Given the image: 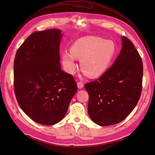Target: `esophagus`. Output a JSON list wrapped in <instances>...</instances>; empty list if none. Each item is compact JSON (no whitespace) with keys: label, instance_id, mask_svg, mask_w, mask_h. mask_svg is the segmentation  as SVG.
I'll return each instance as SVG.
<instances>
[{"label":"esophagus","instance_id":"obj_1","mask_svg":"<svg viewBox=\"0 0 155 155\" xmlns=\"http://www.w3.org/2000/svg\"><path fill=\"white\" fill-rule=\"evenodd\" d=\"M77 87H78V88H80V89H81V88L84 87V84H83V82H81V81L78 82V83H77Z\"/></svg>","mask_w":155,"mask_h":155}]
</instances>
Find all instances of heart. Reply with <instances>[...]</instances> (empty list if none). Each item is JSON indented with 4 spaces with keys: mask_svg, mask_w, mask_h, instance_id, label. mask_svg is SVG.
<instances>
[{
    "mask_svg": "<svg viewBox=\"0 0 155 155\" xmlns=\"http://www.w3.org/2000/svg\"><path fill=\"white\" fill-rule=\"evenodd\" d=\"M71 52L62 54V62L68 73L74 74L77 68L76 59H80L82 71L91 78L100 77L107 71L116 52L113 41L88 36L78 38L72 45Z\"/></svg>",
    "mask_w": 155,
    "mask_h": 155,
    "instance_id": "heart-1",
    "label": "heart"
}]
</instances>
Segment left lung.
Returning a JSON list of instances; mask_svg holds the SVG:
<instances>
[{
	"instance_id": "left-lung-1",
	"label": "left lung",
	"mask_w": 155,
	"mask_h": 155,
	"mask_svg": "<svg viewBox=\"0 0 155 155\" xmlns=\"http://www.w3.org/2000/svg\"><path fill=\"white\" fill-rule=\"evenodd\" d=\"M119 55L97 80L85 84L89 101L88 113L100 126L125 119L139 101L143 85L142 58L129 39L122 37Z\"/></svg>"
}]
</instances>
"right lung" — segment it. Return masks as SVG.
Returning <instances> with one entry per match:
<instances>
[{"label": "right lung", "instance_id": "1", "mask_svg": "<svg viewBox=\"0 0 155 155\" xmlns=\"http://www.w3.org/2000/svg\"><path fill=\"white\" fill-rule=\"evenodd\" d=\"M61 31L32 33L16 51L14 89L20 107L32 120L44 125L61 121L77 91L74 77L61 69Z\"/></svg>", "mask_w": 155, "mask_h": 155}]
</instances>
